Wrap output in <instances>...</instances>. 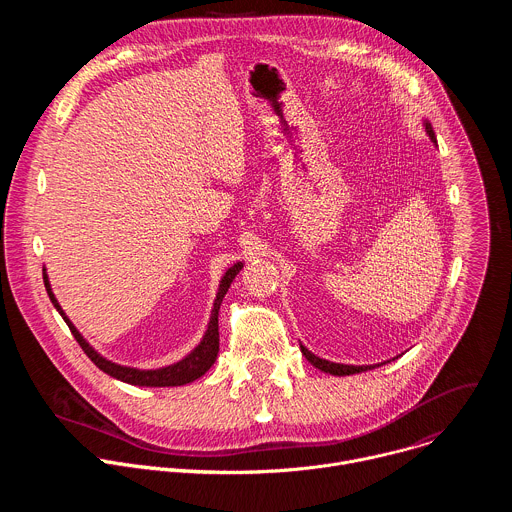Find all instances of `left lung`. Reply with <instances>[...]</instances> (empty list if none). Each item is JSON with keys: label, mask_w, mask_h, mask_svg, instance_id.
<instances>
[{"label": "left lung", "mask_w": 512, "mask_h": 512, "mask_svg": "<svg viewBox=\"0 0 512 512\" xmlns=\"http://www.w3.org/2000/svg\"><path fill=\"white\" fill-rule=\"evenodd\" d=\"M423 125H425V131H427V135H429V139L437 145V141H435V133H433V127H431V123L429 121H423ZM300 348H302V354L314 364L316 369H320V371H324V373H330V375H336V377H346V375H356V373H364V371H371V369H375V367H354V364H340V362H330V360H326V358H320V356H316L314 352H310L304 344H300Z\"/></svg>", "instance_id": "obj_1"}]
</instances>
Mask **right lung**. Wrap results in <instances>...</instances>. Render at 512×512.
<instances>
[{
	"label": "right lung",
	"instance_id": "obj_1",
	"mask_svg": "<svg viewBox=\"0 0 512 512\" xmlns=\"http://www.w3.org/2000/svg\"><path fill=\"white\" fill-rule=\"evenodd\" d=\"M243 269V263H235L233 267L227 269V273L223 275L221 283H218V291H216V300L212 304V312H210V320H208V328L200 340V344L190 352L186 354L182 360L174 362V364H168V367H162V369H150V371H143V369H133V367H123V364H117V362H111L107 360L105 356H101L85 338L83 334L75 328V324H72L68 320V316L64 314V310L60 308L58 300L54 298L52 294V287H50V281H48V275H46V269H44V285H46V291H48V298L50 302L54 304V308L58 310V314L62 316V320L66 322V326L70 328L72 336H75V340L81 344V348L85 350V354L97 364V367L107 373L109 377L117 379V381H123V383H129V385H137V387H180V385H186V383H192L196 379H200L212 364L216 360V354H218V310H221V304H223V298L229 291L233 279L237 277V273Z\"/></svg>",
	"mask_w": 512,
	"mask_h": 512
}]
</instances>
